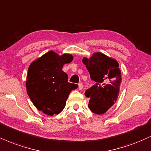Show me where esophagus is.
I'll list each match as a JSON object with an SVG mask.
<instances>
[{
    "label": "esophagus",
    "instance_id": "obj_1",
    "mask_svg": "<svg viewBox=\"0 0 151 151\" xmlns=\"http://www.w3.org/2000/svg\"><path fill=\"white\" fill-rule=\"evenodd\" d=\"M83 87H84V85H83L82 83H79V86H78V89H79V90L82 89Z\"/></svg>",
    "mask_w": 151,
    "mask_h": 151
}]
</instances>
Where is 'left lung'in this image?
Returning <instances> with one entry per match:
<instances>
[{
    "mask_svg": "<svg viewBox=\"0 0 151 151\" xmlns=\"http://www.w3.org/2000/svg\"><path fill=\"white\" fill-rule=\"evenodd\" d=\"M82 62L89 71L90 78L96 81L84 93L90 98V110L96 114H104L119 96L121 82L119 64L101 52L94 53L89 59L84 58Z\"/></svg>",
    "mask_w": 151,
    "mask_h": 151,
    "instance_id": "obj_1",
    "label": "left lung"
}]
</instances>
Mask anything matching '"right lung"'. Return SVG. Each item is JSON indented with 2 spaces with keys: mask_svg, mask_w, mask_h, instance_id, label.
Returning a JSON list of instances; mask_svg holds the SVG:
<instances>
[{
  "mask_svg": "<svg viewBox=\"0 0 151 151\" xmlns=\"http://www.w3.org/2000/svg\"><path fill=\"white\" fill-rule=\"evenodd\" d=\"M73 60L71 55H58L50 51L31 63L28 68L26 89L35 106L44 114H59L77 84L68 82V76L62 70L63 65Z\"/></svg>",
  "mask_w": 151,
  "mask_h": 151,
  "instance_id": "1",
  "label": "right lung"
}]
</instances>
